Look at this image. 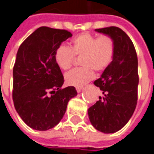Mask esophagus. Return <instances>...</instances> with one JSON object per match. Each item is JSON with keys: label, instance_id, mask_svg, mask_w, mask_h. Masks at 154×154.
Returning <instances> with one entry per match:
<instances>
[{"label": "esophagus", "instance_id": "1", "mask_svg": "<svg viewBox=\"0 0 154 154\" xmlns=\"http://www.w3.org/2000/svg\"><path fill=\"white\" fill-rule=\"evenodd\" d=\"M82 87H78L76 88V90H77V92H80L81 91H82Z\"/></svg>", "mask_w": 154, "mask_h": 154}]
</instances>
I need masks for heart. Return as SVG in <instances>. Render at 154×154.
Listing matches in <instances>:
<instances>
[{"label": "heart", "mask_w": 154, "mask_h": 154, "mask_svg": "<svg viewBox=\"0 0 154 154\" xmlns=\"http://www.w3.org/2000/svg\"><path fill=\"white\" fill-rule=\"evenodd\" d=\"M116 46L111 36L102 35L97 37L88 32L75 36L70 42V48L60 45L54 52V60L63 70H68L76 56H82L83 67L74 68L65 75L66 83L81 87L93 79L94 71L103 72L110 66L115 57Z\"/></svg>", "instance_id": "b5f03b06"}]
</instances>
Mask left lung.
<instances>
[{
    "label": "left lung",
    "mask_w": 154,
    "mask_h": 154,
    "mask_svg": "<svg viewBox=\"0 0 154 154\" xmlns=\"http://www.w3.org/2000/svg\"><path fill=\"white\" fill-rule=\"evenodd\" d=\"M96 30L112 37L116 52L111 64L94 82L102 96L88 109V116L95 129L110 134L122 129L135 110L139 85L138 57L133 42L121 29L110 26Z\"/></svg>",
    "instance_id": "1"
}]
</instances>
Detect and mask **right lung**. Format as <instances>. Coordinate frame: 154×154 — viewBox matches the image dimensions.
<instances>
[{
	"label": "right lung",
	"mask_w": 154,
	"mask_h": 154,
	"mask_svg": "<svg viewBox=\"0 0 154 154\" xmlns=\"http://www.w3.org/2000/svg\"><path fill=\"white\" fill-rule=\"evenodd\" d=\"M72 37L65 29L42 26L20 44L13 67L12 97L23 121L36 130H48L60 122L74 87L62 88L64 78L54 52Z\"/></svg>",
	"instance_id": "right-lung-1"
}]
</instances>
